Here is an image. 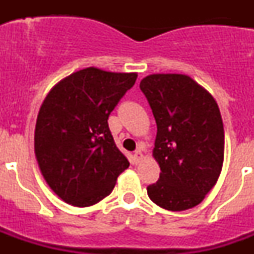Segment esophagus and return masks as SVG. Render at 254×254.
Masks as SVG:
<instances>
[{
    "mask_svg": "<svg viewBox=\"0 0 254 254\" xmlns=\"http://www.w3.org/2000/svg\"><path fill=\"white\" fill-rule=\"evenodd\" d=\"M133 156H134V160H136V164L140 163V160L142 159V151H141V149L136 150L133 154Z\"/></svg>",
    "mask_w": 254,
    "mask_h": 254,
    "instance_id": "34e87169",
    "label": "esophagus"
}]
</instances>
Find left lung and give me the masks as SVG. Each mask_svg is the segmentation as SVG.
I'll use <instances>...</instances> for the list:
<instances>
[{"instance_id":"1","label":"left lung","mask_w":254,"mask_h":254,"mask_svg":"<svg viewBox=\"0 0 254 254\" xmlns=\"http://www.w3.org/2000/svg\"><path fill=\"white\" fill-rule=\"evenodd\" d=\"M140 89L158 126L154 158L158 182L147 187L152 202L183 211L202 202L220 176L224 126L215 99L190 76L156 73Z\"/></svg>"}]
</instances>
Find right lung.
<instances>
[{
    "instance_id": "obj_1",
    "label": "right lung",
    "mask_w": 254,
    "mask_h": 254,
    "mask_svg": "<svg viewBox=\"0 0 254 254\" xmlns=\"http://www.w3.org/2000/svg\"><path fill=\"white\" fill-rule=\"evenodd\" d=\"M136 78L137 73L89 67L64 78L44 99L35 126V155L44 179L64 202L95 205L129 167L108 118Z\"/></svg>"
}]
</instances>
